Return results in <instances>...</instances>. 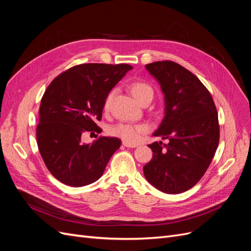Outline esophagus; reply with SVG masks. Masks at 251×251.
Wrapping results in <instances>:
<instances>
[{"instance_id": "esophagus-1", "label": "esophagus", "mask_w": 251, "mask_h": 251, "mask_svg": "<svg viewBox=\"0 0 251 251\" xmlns=\"http://www.w3.org/2000/svg\"><path fill=\"white\" fill-rule=\"evenodd\" d=\"M123 144H124V146H125L126 148H136V147H137V144H135V143H128V142H126V141H124Z\"/></svg>"}]
</instances>
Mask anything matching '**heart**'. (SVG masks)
Segmentation results:
<instances>
[{"mask_svg":"<svg viewBox=\"0 0 251 251\" xmlns=\"http://www.w3.org/2000/svg\"><path fill=\"white\" fill-rule=\"evenodd\" d=\"M131 93L135 97V100L139 103L146 100V98H151L153 100L154 96V89L148 82L144 81H135L130 86ZM115 94V91H111V92L107 95L103 102V109L108 110L111 101L113 100V96ZM148 131V126L144 125H132V124H125L120 123L115 126H113L110 128V133L113 136H116L118 138H121L123 140L134 143L140 138V135L142 133H146Z\"/></svg>","mask_w":251,"mask_h":251,"instance_id":"1","label":"heart"}]
</instances>
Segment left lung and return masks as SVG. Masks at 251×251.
Returning <instances> with one entry per match:
<instances>
[{
  "label": "left lung",
  "instance_id": "8db88e82",
  "mask_svg": "<svg viewBox=\"0 0 251 251\" xmlns=\"http://www.w3.org/2000/svg\"><path fill=\"white\" fill-rule=\"evenodd\" d=\"M164 96V117L149 144L151 160L143 166L150 183L166 194H180L198 183L215 156L220 130L208 90L191 71L171 60L146 65Z\"/></svg>",
  "mask_w": 251,
  "mask_h": 251
}]
</instances>
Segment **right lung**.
<instances>
[{"label":"right lung","mask_w":251,"mask_h":251,"mask_svg":"<svg viewBox=\"0 0 251 251\" xmlns=\"http://www.w3.org/2000/svg\"><path fill=\"white\" fill-rule=\"evenodd\" d=\"M130 65L82 64L53 79L41 101L36 127L37 146L52 176L62 183L80 187L100 179L121 141L100 137L82 143L83 132H98L95 120L103 102Z\"/></svg>","instance_id":"obj_1"}]
</instances>
